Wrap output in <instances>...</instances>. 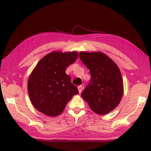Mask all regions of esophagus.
Here are the masks:
<instances>
[{
	"instance_id": "obj_1",
	"label": "esophagus",
	"mask_w": 151,
	"mask_h": 151,
	"mask_svg": "<svg viewBox=\"0 0 151 151\" xmlns=\"http://www.w3.org/2000/svg\"><path fill=\"white\" fill-rule=\"evenodd\" d=\"M78 89L79 93H81V92H82V89H83L82 86H79L78 87Z\"/></svg>"
}]
</instances>
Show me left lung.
Here are the masks:
<instances>
[{
  "instance_id": "8db88e82",
  "label": "left lung",
  "mask_w": 151,
  "mask_h": 151,
  "mask_svg": "<svg viewBox=\"0 0 151 151\" xmlns=\"http://www.w3.org/2000/svg\"><path fill=\"white\" fill-rule=\"evenodd\" d=\"M79 56L91 76L81 94L95 113L105 115L120 103L123 82L117 64L101 52H81Z\"/></svg>"
}]
</instances>
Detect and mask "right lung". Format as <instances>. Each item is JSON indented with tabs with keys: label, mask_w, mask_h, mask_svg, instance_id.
Segmentation results:
<instances>
[{
	"label": "right lung",
	"mask_w": 151,
	"mask_h": 151,
	"mask_svg": "<svg viewBox=\"0 0 151 151\" xmlns=\"http://www.w3.org/2000/svg\"><path fill=\"white\" fill-rule=\"evenodd\" d=\"M78 52L52 51L42 58L28 81L30 101L37 110L50 117L61 114L73 95L78 93L67 67L77 60Z\"/></svg>",
	"instance_id": "right-lung-1"
}]
</instances>
